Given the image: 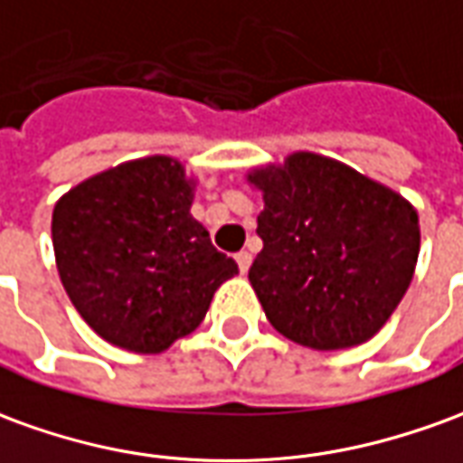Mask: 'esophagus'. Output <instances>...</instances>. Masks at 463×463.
<instances>
[{
    "mask_svg": "<svg viewBox=\"0 0 463 463\" xmlns=\"http://www.w3.org/2000/svg\"><path fill=\"white\" fill-rule=\"evenodd\" d=\"M235 260H238L241 273H248V268H250V263H253V255L248 253V250H241V253L235 255Z\"/></svg>",
    "mask_w": 463,
    "mask_h": 463,
    "instance_id": "obj_1",
    "label": "esophagus"
}]
</instances>
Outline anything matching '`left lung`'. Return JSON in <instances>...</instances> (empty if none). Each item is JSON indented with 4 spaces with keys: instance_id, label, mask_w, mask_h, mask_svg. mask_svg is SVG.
<instances>
[{
    "instance_id": "8db88e82",
    "label": "left lung",
    "mask_w": 463,
    "mask_h": 463,
    "mask_svg": "<svg viewBox=\"0 0 463 463\" xmlns=\"http://www.w3.org/2000/svg\"><path fill=\"white\" fill-rule=\"evenodd\" d=\"M263 193V250L248 280L265 318L316 351L373 338L411 286L419 213L378 180L318 153L248 170Z\"/></svg>"
}]
</instances>
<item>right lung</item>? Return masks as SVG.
Listing matches in <instances>:
<instances>
[{"label": "right lung", "mask_w": 463, "mask_h": 463, "mask_svg": "<svg viewBox=\"0 0 463 463\" xmlns=\"http://www.w3.org/2000/svg\"><path fill=\"white\" fill-rule=\"evenodd\" d=\"M195 177L150 155L87 177L57 200L52 245L67 296L108 344L163 354L198 328L238 273L190 215Z\"/></svg>", "instance_id": "right-lung-1"}]
</instances>
